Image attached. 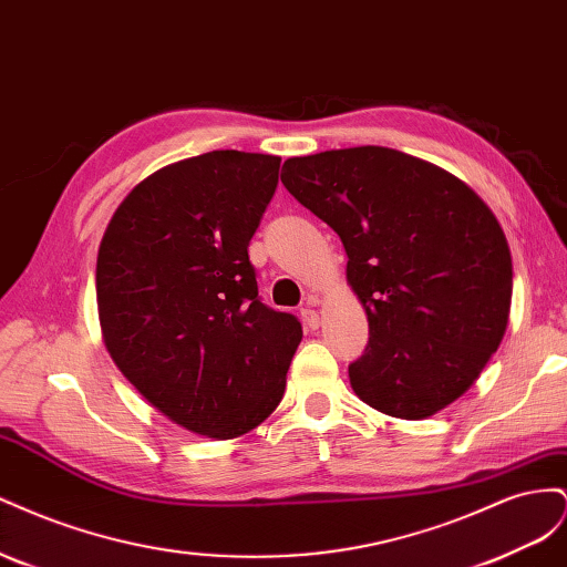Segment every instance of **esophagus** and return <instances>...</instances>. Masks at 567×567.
I'll use <instances>...</instances> for the list:
<instances>
[{
  "label": "esophagus",
  "mask_w": 567,
  "mask_h": 567,
  "mask_svg": "<svg viewBox=\"0 0 567 567\" xmlns=\"http://www.w3.org/2000/svg\"><path fill=\"white\" fill-rule=\"evenodd\" d=\"M300 319L307 331H317L319 329V315L312 310V307H302Z\"/></svg>",
  "instance_id": "esophagus-1"
}]
</instances>
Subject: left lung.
Returning a JSON list of instances; mask_svg holds the SVG:
<instances>
[{
    "label": "left lung",
    "instance_id": "obj_1",
    "mask_svg": "<svg viewBox=\"0 0 567 567\" xmlns=\"http://www.w3.org/2000/svg\"><path fill=\"white\" fill-rule=\"evenodd\" d=\"M281 182L348 252L369 319L354 394L394 419L437 414L466 392L506 333V236L471 186L385 146L288 158Z\"/></svg>",
    "mask_w": 567,
    "mask_h": 567
}]
</instances>
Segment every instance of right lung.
Instances as JSON below:
<instances>
[{
  "instance_id": "right-lung-1",
  "label": "right lung",
  "mask_w": 567,
  "mask_h": 567,
  "mask_svg": "<svg viewBox=\"0 0 567 567\" xmlns=\"http://www.w3.org/2000/svg\"><path fill=\"white\" fill-rule=\"evenodd\" d=\"M279 156L210 151L161 167L117 205L96 257L115 367L169 421L215 440L279 406L302 326L257 296L248 244Z\"/></svg>"
}]
</instances>
